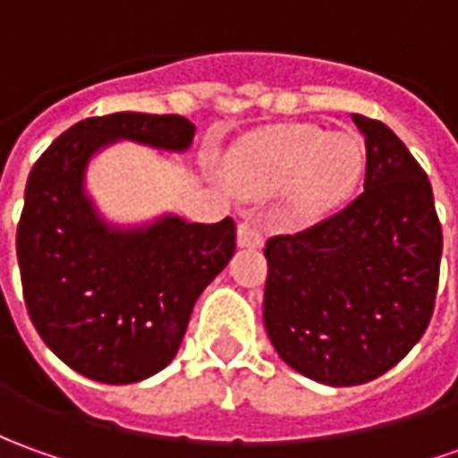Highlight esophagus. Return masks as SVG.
I'll return each mask as SVG.
<instances>
[{"label":"esophagus","mask_w":458,"mask_h":458,"mask_svg":"<svg viewBox=\"0 0 458 458\" xmlns=\"http://www.w3.org/2000/svg\"><path fill=\"white\" fill-rule=\"evenodd\" d=\"M238 245L241 248H260L263 245V225L258 217H242L238 223Z\"/></svg>","instance_id":"esophagus-1"}]
</instances>
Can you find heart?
<instances>
[{
	"label": "heart",
	"mask_w": 458,
	"mask_h": 458,
	"mask_svg": "<svg viewBox=\"0 0 458 458\" xmlns=\"http://www.w3.org/2000/svg\"><path fill=\"white\" fill-rule=\"evenodd\" d=\"M363 155V142L351 132L326 135L316 124H276L230 150L225 177L248 198L291 188L293 208L310 217L331 210L353 190Z\"/></svg>",
	"instance_id": "b5f03b06"
}]
</instances>
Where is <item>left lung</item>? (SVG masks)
Returning <instances> with one entry per match:
<instances>
[{
    "label": "left lung",
    "mask_w": 458,
    "mask_h": 458,
    "mask_svg": "<svg viewBox=\"0 0 458 458\" xmlns=\"http://www.w3.org/2000/svg\"><path fill=\"white\" fill-rule=\"evenodd\" d=\"M353 123L366 140L363 192L266 242L270 344L326 386L369 384L416 346L434 313L444 248L424 167L384 123Z\"/></svg>",
    "instance_id": "1"
}]
</instances>
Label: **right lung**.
Returning <instances> with one entry per match:
<instances>
[{
  "label": "right lung",
  "mask_w": 458,
  "mask_h": 458,
  "mask_svg": "<svg viewBox=\"0 0 458 458\" xmlns=\"http://www.w3.org/2000/svg\"><path fill=\"white\" fill-rule=\"evenodd\" d=\"M180 114L114 112L62 132L34 163L17 225L21 291L37 334L99 384H135L175 359L205 285L235 253V223L163 217L110 230L82 190L87 160L112 140L185 150Z\"/></svg>",
  "instance_id": "add662e5"
}]
</instances>
